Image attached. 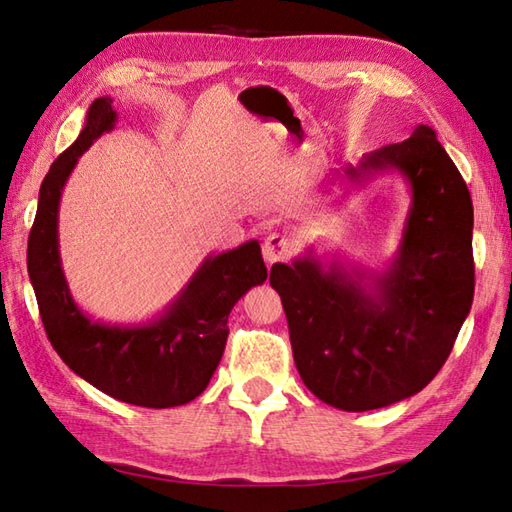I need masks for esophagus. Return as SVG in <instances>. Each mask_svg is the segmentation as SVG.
Returning a JSON list of instances; mask_svg holds the SVG:
<instances>
[{
    "instance_id": "esophagus-1",
    "label": "esophagus",
    "mask_w": 512,
    "mask_h": 512,
    "mask_svg": "<svg viewBox=\"0 0 512 512\" xmlns=\"http://www.w3.org/2000/svg\"><path fill=\"white\" fill-rule=\"evenodd\" d=\"M292 250H295V242H292L286 233H270L264 239L262 255L268 264H275L288 259L292 255Z\"/></svg>"
}]
</instances>
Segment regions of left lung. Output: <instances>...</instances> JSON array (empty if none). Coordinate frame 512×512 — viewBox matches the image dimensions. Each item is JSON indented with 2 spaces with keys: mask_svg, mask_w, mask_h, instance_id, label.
<instances>
[{
  "mask_svg": "<svg viewBox=\"0 0 512 512\" xmlns=\"http://www.w3.org/2000/svg\"><path fill=\"white\" fill-rule=\"evenodd\" d=\"M341 173L350 182L374 173L407 182L394 262L369 275L336 259L325 264L310 248L290 266L275 264L270 286L284 303L303 385L325 405L369 411L418 394L453 350L475 290L473 202L427 125Z\"/></svg>",
  "mask_w": 512,
  "mask_h": 512,
  "instance_id": "8db88e82",
  "label": "left lung"
}]
</instances>
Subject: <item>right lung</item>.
Here are the masks:
<instances>
[{
	"instance_id": "obj_1",
	"label": "right lung",
	"mask_w": 512,
	"mask_h": 512,
	"mask_svg": "<svg viewBox=\"0 0 512 512\" xmlns=\"http://www.w3.org/2000/svg\"><path fill=\"white\" fill-rule=\"evenodd\" d=\"M118 114L110 96L96 99L79 138L52 162L39 189L28 237V275L39 314L61 361L103 394L129 405H187L209 385L222 361L228 314L268 277L257 239L209 255L165 312L136 325L92 321L70 295L59 255V202L76 162L96 138L112 132Z\"/></svg>"
}]
</instances>
